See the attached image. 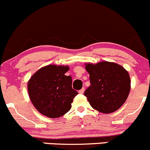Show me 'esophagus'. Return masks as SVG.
Listing matches in <instances>:
<instances>
[{
	"instance_id": "1",
	"label": "esophagus",
	"mask_w": 150,
	"mask_h": 150,
	"mask_svg": "<svg viewBox=\"0 0 150 150\" xmlns=\"http://www.w3.org/2000/svg\"><path fill=\"white\" fill-rule=\"evenodd\" d=\"M83 92H84V88H82L81 90L79 91V94H83Z\"/></svg>"
}]
</instances>
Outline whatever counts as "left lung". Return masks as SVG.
Returning <instances> with one entry per match:
<instances>
[{
  "label": "left lung",
  "instance_id": "8db88e82",
  "mask_svg": "<svg viewBox=\"0 0 150 150\" xmlns=\"http://www.w3.org/2000/svg\"><path fill=\"white\" fill-rule=\"evenodd\" d=\"M85 66L89 74L91 86L84 95L91 107L104 114L120 109L126 101L131 88L128 71L114 62L88 63Z\"/></svg>",
  "mask_w": 150,
  "mask_h": 150
}]
</instances>
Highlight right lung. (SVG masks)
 <instances>
[{"instance_id": "obj_1", "label": "right lung", "mask_w": 150, "mask_h": 150, "mask_svg": "<svg viewBox=\"0 0 150 150\" xmlns=\"http://www.w3.org/2000/svg\"><path fill=\"white\" fill-rule=\"evenodd\" d=\"M68 66L50 65L38 69L28 82V92L32 104L43 115L58 118L71 108L77 91L72 88V79L65 74Z\"/></svg>"}]
</instances>
